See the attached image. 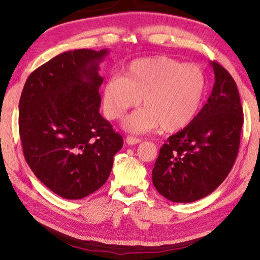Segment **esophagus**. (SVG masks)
<instances>
[{"mask_svg": "<svg viewBox=\"0 0 260 260\" xmlns=\"http://www.w3.org/2000/svg\"><path fill=\"white\" fill-rule=\"evenodd\" d=\"M141 141H142L141 139H137V137H133V136H127L126 137L127 144H129V145H135L137 143H140Z\"/></svg>", "mask_w": 260, "mask_h": 260, "instance_id": "esophagus-1", "label": "esophagus"}]
</instances>
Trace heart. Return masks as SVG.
Listing matches in <instances>:
<instances>
[{"label": "heart", "mask_w": 260, "mask_h": 260, "mask_svg": "<svg viewBox=\"0 0 260 260\" xmlns=\"http://www.w3.org/2000/svg\"><path fill=\"white\" fill-rule=\"evenodd\" d=\"M206 79L200 66L154 56L135 59L103 86V108L107 118L119 119L141 103L143 108L124 120L132 133H147L161 126L166 133L189 125L201 108Z\"/></svg>", "instance_id": "heart-1"}]
</instances>
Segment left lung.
I'll return each instance as SVG.
<instances>
[{
    "label": "left lung",
    "mask_w": 260,
    "mask_h": 260,
    "mask_svg": "<svg viewBox=\"0 0 260 260\" xmlns=\"http://www.w3.org/2000/svg\"><path fill=\"white\" fill-rule=\"evenodd\" d=\"M207 103L184 129L161 146L152 170L156 190L175 203H190L220 186L237 159L243 109L237 84L217 62Z\"/></svg>",
    "instance_id": "1"
}]
</instances>
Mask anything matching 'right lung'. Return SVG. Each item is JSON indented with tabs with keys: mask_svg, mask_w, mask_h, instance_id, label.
<instances>
[{
	"mask_svg": "<svg viewBox=\"0 0 260 260\" xmlns=\"http://www.w3.org/2000/svg\"><path fill=\"white\" fill-rule=\"evenodd\" d=\"M107 49L70 50L29 75L19 103L24 159L66 200L92 194L108 179L123 137L99 113V63Z\"/></svg>",
	"mask_w": 260,
	"mask_h": 260,
	"instance_id": "add662e5",
	"label": "right lung"
}]
</instances>
